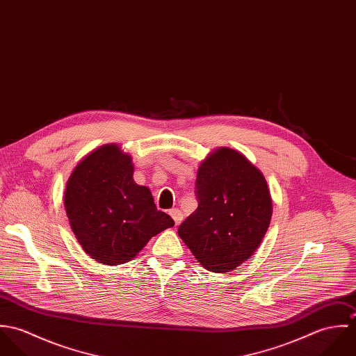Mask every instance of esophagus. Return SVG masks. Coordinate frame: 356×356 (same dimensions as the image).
I'll return each instance as SVG.
<instances>
[{
  "label": "esophagus",
  "instance_id": "34e87169",
  "mask_svg": "<svg viewBox=\"0 0 356 356\" xmlns=\"http://www.w3.org/2000/svg\"><path fill=\"white\" fill-rule=\"evenodd\" d=\"M170 215H171V218L174 219L175 225H179V223L182 222V219H184V215H182V212H181L178 208L170 209Z\"/></svg>",
  "mask_w": 356,
  "mask_h": 356
}]
</instances>
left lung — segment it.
Returning a JSON list of instances; mask_svg holds the SVG:
<instances>
[{
  "instance_id": "8db88e82",
  "label": "left lung",
  "mask_w": 356,
  "mask_h": 356,
  "mask_svg": "<svg viewBox=\"0 0 356 356\" xmlns=\"http://www.w3.org/2000/svg\"><path fill=\"white\" fill-rule=\"evenodd\" d=\"M197 209L178 234L204 268L227 273L250 259L268 229L267 182L238 151L219 148L204 159L196 179Z\"/></svg>"
}]
</instances>
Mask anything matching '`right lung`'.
<instances>
[{"label": "right lung", "instance_id": "right-lung-1", "mask_svg": "<svg viewBox=\"0 0 356 356\" xmlns=\"http://www.w3.org/2000/svg\"><path fill=\"white\" fill-rule=\"evenodd\" d=\"M133 174L131 157L108 144L79 161L67 181L64 207L71 229L83 251L102 264L134 259L153 236L174 226Z\"/></svg>", "mask_w": 356, "mask_h": 356}]
</instances>
